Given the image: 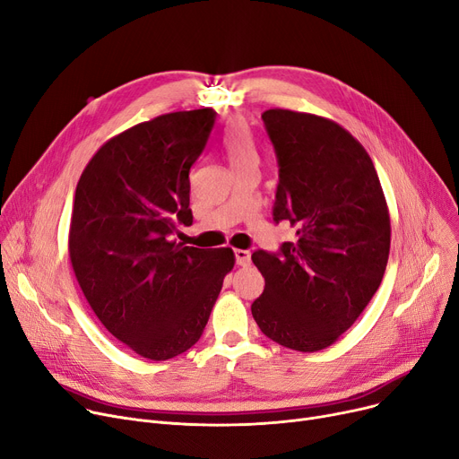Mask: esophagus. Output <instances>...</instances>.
<instances>
[{
  "mask_svg": "<svg viewBox=\"0 0 459 459\" xmlns=\"http://www.w3.org/2000/svg\"><path fill=\"white\" fill-rule=\"evenodd\" d=\"M234 256H236V264L238 266H249L251 262V253L246 251V249H236L234 251Z\"/></svg>",
  "mask_w": 459,
  "mask_h": 459,
  "instance_id": "esophagus-1",
  "label": "esophagus"
}]
</instances>
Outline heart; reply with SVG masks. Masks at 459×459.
I'll use <instances>...</instances> for the list:
<instances>
[{
    "label": "heart",
    "instance_id": "b5f03b06",
    "mask_svg": "<svg viewBox=\"0 0 459 459\" xmlns=\"http://www.w3.org/2000/svg\"><path fill=\"white\" fill-rule=\"evenodd\" d=\"M223 149L232 169L249 163H258L256 143L244 123H236L230 126V130L225 135Z\"/></svg>",
    "mask_w": 459,
    "mask_h": 459
}]
</instances>
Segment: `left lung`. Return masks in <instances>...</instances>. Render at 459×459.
I'll return each mask as SVG.
<instances>
[{
  "instance_id": "obj_1",
  "label": "left lung",
  "mask_w": 459,
  "mask_h": 459,
  "mask_svg": "<svg viewBox=\"0 0 459 459\" xmlns=\"http://www.w3.org/2000/svg\"><path fill=\"white\" fill-rule=\"evenodd\" d=\"M279 163L275 223L294 242L255 251L266 286L251 312L273 342L320 351L370 303L387 268L391 217L374 163L334 120L290 109L262 113Z\"/></svg>"
}]
</instances>
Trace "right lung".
<instances>
[{
    "label": "right lung",
    "instance_id": "obj_1",
    "mask_svg": "<svg viewBox=\"0 0 459 459\" xmlns=\"http://www.w3.org/2000/svg\"><path fill=\"white\" fill-rule=\"evenodd\" d=\"M212 108L175 111L106 141L76 186L68 255L104 327L137 355L173 359L195 344L234 268L230 247L171 236L191 225L189 171L215 128Z\"/></svg>",
    "mask_w": 459,
    "mask_h": 459
}]
</instances>
